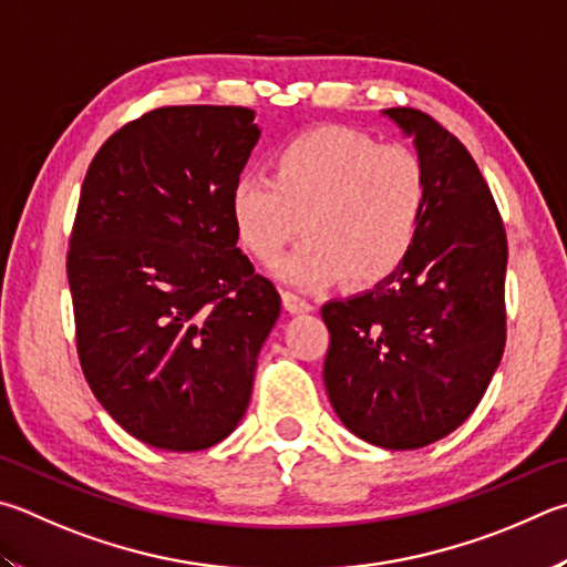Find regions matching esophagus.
Instances as JSON below:
<instances>
[{"label":"esophagus","mask_w":567,"mask_h":567,"mask_svg":"<svg viewBox=\"0 0 567 567\" xmlns=\"http://www.w3.org/2000/svg\"><path fill=\"white\" fill-rule=\"evenodd\" d=\"M282 302L290 312H312V302L305 300V297L300 292H292V290H285L282 292Z\"/></svg>","instance_id":"esophagus-1"}]
</instances>
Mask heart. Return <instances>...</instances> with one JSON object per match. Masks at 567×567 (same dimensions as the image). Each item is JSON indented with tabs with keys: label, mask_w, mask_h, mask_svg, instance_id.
<instances>
[{
	"label": "heart",
	"mask_w": 567,
	"mask_h": 567,
	"mask_svg": "<svg viewBox=\"0 0 567 567\" xmlns=\"http://www.w3.org/2000/svg\"><path fill=\"white\" fill-rule=\"evenodd\" d=\"M426 208L429 176L414 148L337 126L285 141L272 176L243 173L230 190L238 240L262 265L305 225L310 238L280 265L302 287L339 275L357 287L384 282L414 250Z\"/></svg>",
	"instance_id": "obj_1"
}]
</instances>
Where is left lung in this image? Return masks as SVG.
I'll return each instance as SVG.
<instances>
[{"label": "left lung", "mask_w": 567, "mask_h": 567, "mask_svg": "<svg viewBox=\"0 0 567 567\" xmlns=\"http://www.w3.org/2000/svg\"><path fill=\"white\" fill-rule=\"evenodd\" d=\"M414 138L429 208L414 250L374 290L322 307L324 386L342 424L409 451L466 421L506 347L508 243L466 146L419 109H386Z\"/></svg>", "instance_id": "left-lung-1"}]
</instances>
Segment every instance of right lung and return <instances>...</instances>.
<instances>
[{"label":"right lung","mask_w":567,"mask_h":567,"mask_svg":"<svg viewBox=\"0 0 567 567\" xmlns=\"http://www.w3.org/2000/svg\"><path fill=\"white\" fill-rule=\"evenodd\" d=\"M245 106H161L86 171L66 272L76 352L143 444L203 451L238 426L280 295L238 248L230 190L260 138Z\"/></svg>","instance_id":"1"}]
</instances>
